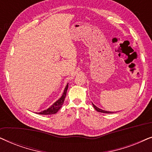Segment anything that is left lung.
I'll use <instances>...</instances> for the list:
<instances>
[{
  "mask_svg": "<svg viewBox=\"0 0 152 152\" xmlns=\"http://www.w3.org/2000/svg\"><path fill=\"white\" fill-rule=\"evenodd\" d=\"M93 107L95 108V109L97 111H98V112H101V113H112V112H111V111H104V110H102V109H99V108H97V107H95V106L93 104Z\"/></svg>",
  "mask_w": 152,
  "mask_h": 152,
  "instance_id": "8db88e82",
  "label": "left lung"
}]
</instances>
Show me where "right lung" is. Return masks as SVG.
Segmentation results:
<instances>
[{"instance_id": "obj_1", "label": "right lung", "mask_w": 152, "mask_h": 152, "mask_svg": "<svg viewBox=\"0 0 152 152\" xmlns=\"http://www.w3.org/2000/svg\"><path fill=\"white\" fill-rule=\"evenodd\" d=\"M68 87V85L67 84L66 85L65 89H64V91L63 93V95H62V96L60 97L57 102H55L50 107L48 108V109L46 110H45V111H43L38 113L41 114V115H52V114H55L57 113V112L61 109V107H62V104H64V99H65L66 97V92H67Z\"/></svg>"}]
</instances>
